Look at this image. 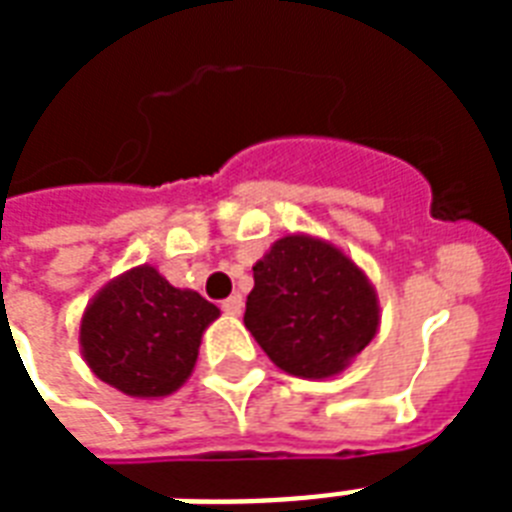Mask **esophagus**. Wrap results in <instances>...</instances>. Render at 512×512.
Returning a JSON list of instances; mask_svg holds the SVG:
<instances>
[{
  "label": "esophagus",
  "instance_id": "obj_1",
  "mask_svg": "<svg viewBox=\"0 0 512 512\" xmlns=\"http://www.w3.org/2000/svg\"><path fill=\"white\" fill-rule=\"evenodd\" d=\"M241 308H244V300H241V295H231L228 300H223V311L228 313V316H239Z\"/></svg>",
  "mask_w": 512,
  "mask_h": 512
}]
</instances>
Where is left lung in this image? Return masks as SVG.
<instances>
[{
  "mask_svg": "<svg viewBox=\"0 0 512 512\" xmlns=\"http://www.w3.org/2000/svg\"><path fill=\"white\" fill-rule=\"evenodd\" d=\"M244 324L295 377L342 372L377 332V295L353 260L311 236H284L255 263Z\"/></svg>",
  "mask_w": 512,
  "mask_h": 512,
  "instance_id": "1",
  "label": "left lung"
}]
</instances>
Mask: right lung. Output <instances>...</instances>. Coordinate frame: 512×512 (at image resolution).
Returning <instances> with one entry per match:
<instances>
[{
	"instance_id": "add662e5",
	"label": "right lung",
	"mask_w": 512,
	"mask_h": 512,
	"mask_svg": "<svg viewBox=\"0 0 512 512\" xmlns=\"http://www.w3.org/2000/svg\"><path fill=\"white\" fill-rule=\"evenodd\" d=\"M220 316L199 292L177 289L151 265L111 281L82 319V350L100 380L127 396H167L188 380L201 332Z\"/></svg>"
}]
</instances>
